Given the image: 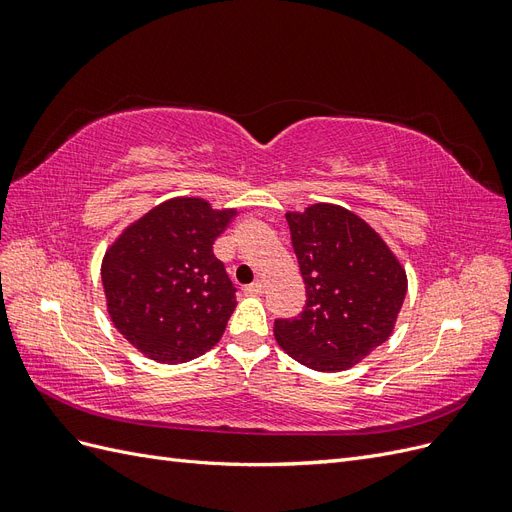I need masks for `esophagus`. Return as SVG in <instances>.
Returning <instances> with one entry per match:
<instances>
[{"label": "esophagus", "mask_w": 512, "mask_h": 512, "mask_svg": "<svg viewBox=\"0 0 512 512\" xmlns=\"http://www.w3.org/2000/svg\"><path fill=\"white\" fill-rule=\"evenodd\" d=\"M243 292H245V294H252V297H256V294L265 292V284H262V282H254V284H250V286H245Z\"/></svg>", "instance_id": "esophagus-1"}]
</instances>
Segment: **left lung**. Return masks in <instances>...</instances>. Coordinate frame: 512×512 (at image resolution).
I'll list each match as a JSON object with an SVG mask.
<instances>
[{
  "label": "left lung",
  "instance_id": "1",
  "mask_svg": "<svg viewBox=\"0 0 512 512\" xmlns=\"http://www.w3.org/2000/svg\"><path fill=\"white\" fill-rule=\"evenodd\" d=\"M307 301L297 318H277L275 339L294 361L344 371L393 333L408 280L378 232L335 205L286 213Z\"/></svg>",
  "mask_w": 512,
  "mask_h": 512
}]
</instances>
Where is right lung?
<instances>
[{
    "mask_svg": "<svg viewBox=\"0 0 512 512\" xmlns=\"http://www.w3.org/2000/svg\"><path fill=\"white\" fill-rule=\"evenodd\" d=\"M235 211L200 198H173L145 213L111 245L102 262L106 305L117 331L158 363L205 354L235 312V292L218 239Z\"/></svg>",
    "mask_w": 512,
    "mask_h": 512,
    "instance_id": "obj_1",
    "label": "right lung"
}]
</instances>
